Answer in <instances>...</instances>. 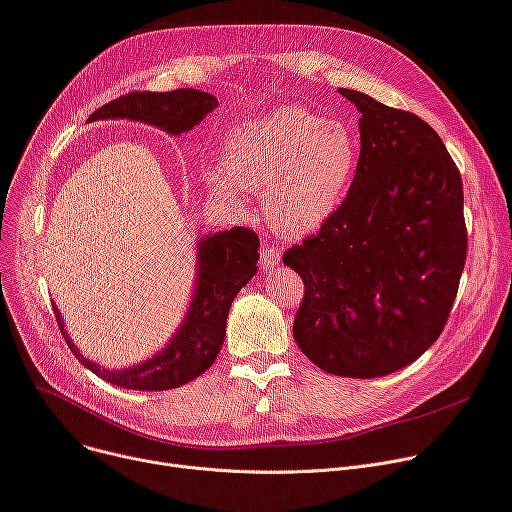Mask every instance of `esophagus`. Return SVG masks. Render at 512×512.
Segmentation results:
<instances>
[{
  "label": "esophagus",
  "mask_w": 512,
  "mask_h": 512,
  "mask_svg": "<svg viewBox=\"0 0 512 512\" xmlns=\"http://www.w3.org/2000/svg\"><path fill=\"white\" fill-rule=\"evenodd\" d=\"M280 257H282V253H280L278 249H274V247H265V249H263V253H261V259H259V263H261L263 271L274 269V265H278V263H280Z\"/></svg>",
  "instance_id": "obj_1"
}]
</instances>
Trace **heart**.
<instances>
[{"label":"heart","mask_w":512,"mask_h":512,"mask_svg":"<svg viewBox=\"0 0 512 512\" xmlns=\"http://www.w3.org/2000/svg\"><path fill=\"white\" fill-rule=\"evenodd\" d=\"M358 164L352 129L302 107L238 125L224 144L222 168L206 181L220 197L238 201L241 189L261 191L267 220L286 236H306L342 206Z\"/></svg>","instance_id":"1"}]
</instances>
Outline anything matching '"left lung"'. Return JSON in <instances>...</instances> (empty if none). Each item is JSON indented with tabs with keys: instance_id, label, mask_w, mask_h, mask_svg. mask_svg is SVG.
<instances>
[{
	"instance_id": "left-lung-1",
	"label": "left lung",
	"mask_w": 512,
	"mask_h": 512,
	"mask_svg": "<svg viewBox=\"0 0 512 512\" xmlns=\"http://www.w3.org/2000/svg\"><path fill=\"white\" fill-rule=\"evenodd\" d=\"M360 111V158L348 197L284 253L304 282L298 348L337 377H385L438 339L467 253L463 183L418 115L339 88Z\"/></svg>"
}]
</instances>
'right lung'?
Segmentation results:
<instances>
[{
    "label": "right lung",
    "instance_id": "obj_1",
    "mask_svg": "<svg viewBox=\"0 0 512 512\" xmlns=\"http://www.w3.org/2000/svg\"><path fill=\"white\" fill-rule=\"evenodd\" d=\"M216 107V96L193 88H179L173 92H131L94 111L90 121H140L170 135H181L199 125ZM195 249L197 269L189 309L164 348L140 364L121 370L105 368L88 360L78 350L65 331L59 309L53 304L59 329L74 356L100 379L133 391L175 389L206 372L224 344L232 300L257 274L259 238L249 228H232L203 234Z\"/></svg>",
    "mask_w": 512,
    "mask_h": 512
}]
</instances>
